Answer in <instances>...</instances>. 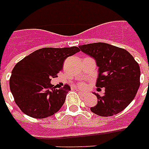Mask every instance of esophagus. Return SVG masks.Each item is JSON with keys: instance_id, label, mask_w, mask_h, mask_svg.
Wrapping results in <instances>:
<instances>
[{"instance_id": "1", "label": "esophagus", "mask_w": 149, "mask_h": 149, "mask_svg": "<svg viewBox=\"0 0 149 149\" xmlns=\"http://www.w3.org/2000/svg\"><path fill=\"white\" fill-rule=\"evenodd\" d=\"M77 91H78V93H79V95L83 96V97H84V96H85V94H86V93H85V92H83V91H79V90H77Z\"/></svg>"}]
</instances>
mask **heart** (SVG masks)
<instances>
[{
  "mask_svg": "<svg viewBox=\"0 0 149 149\" xmlns=\"http://www.w3.org/2000/svg\"><path fill=\"white\" fill-rule=\"evenodd\" d=\"M79 86H80V87H82V88H84V87L86 86V84H84V83H81V84H79Z\"/></svg>",
  "mask_w": 149,
  "mask_h": 149,
  "instance_id": "b5f03b06",
  "label": "heart"
}]
</instances>
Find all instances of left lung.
<instances>
[{
  "label": "left lung",
  "mask_w": 149,
  "mask_h": 149,
  "mask_svg": "<svg viewBox=\"0 0 149 149\" xmlns=\"http://www.w3.org/2000/svg\"><path fill=\"white\" fill-rule=\"evenodd\" d=\"M83 52L98 66L97 91L104 87L103 96L95 93L97 104L91 111L103 117L120 113L134 100L140 86V67L127 50L104 42L79 45Z\"/></svg>",
  "instance_id": "1"
}]
</instances>
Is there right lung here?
Listing matches in <instances>:
<instances>
[{"mask_svg": "<svg viewBox=\"0 0 149 149\" xmlns=\"http://www.w3.org/2000/svg\"><path fill=\"white\" fill-rule=\"evenodd\" d=\"M79 52L77 46L43 48L17 63L10 78V89L21 111L29 117L45 118L56 113L70 91L69 85L56 90L52 78L63 70L65 58Z\"/></svg>", "mask_w": 149, "mask_h": 149, "instance_id": "add662e5", "label": "right lung"}]
</instances>
